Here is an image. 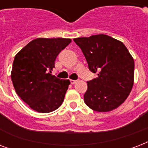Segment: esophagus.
<instances>
[{"instance_id": "34e87169", "label": "esophagus", "mask_w": 148, "mask_h": 148, "mask_svg": "<svg viewBox=\"0 0 148 148\" xmlns=\"http://www.w3.org/2000/svg\"><path fill=\"white\" fill-rule=\"evenodd\" d=\"M76 82L77 81H75V80H71V83L72 84H75V83H76Z\"/></svg>"}]
</instances>
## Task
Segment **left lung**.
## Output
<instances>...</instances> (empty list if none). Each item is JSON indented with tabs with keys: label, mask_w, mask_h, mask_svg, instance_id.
Masks as SVG:
<instances>
[{
	"label": "left lung",
	"mask_w": 148,
	"mask_h": 148,
	"mask_svg": "<svg viewBox=\"0 0 148 148\" xmlns=\"http://www.w3.org/2000/svg\"><path fill=\"white\" fill-rule=\"evenodd\" d=\"M89 70L98 77L88 82L84 101L97 112H110L123 103L134 86V60L121 41L99 34L75 38Z\"/></svg>",
	"instance_id": "1"
}]
</instances>
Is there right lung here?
Returning <instances> with one entry per match:
<instances>
[{
    "mask_svg": "<svg viewBox=\"0 0 148 148\" xmlns=\"http://www.w3.org/2000/svg\"><path fill=\"white\" fill-rule=\"evenodd\" d=\"M71 39L38 38L16 54L11 77L14 90L32 109L41 113L58 109L71 82L52 74L55 60Z\"/></svg>",
    "mask_w": 148,
    "mask_h": 148,
    "instance_id": "add662e5",
    "label": "right lung"
}]
</instances>
